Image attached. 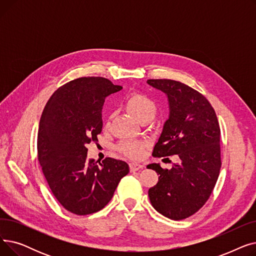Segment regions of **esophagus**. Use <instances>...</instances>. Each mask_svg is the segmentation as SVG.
I'll use <instances>...</instances> for the list:
<instances>
[{"label":"esophagus","mask_w":256,"mask_h":256,"mask_svg":"<svg viewBox=\"0 0 256 256\" xmlns=\"http://www.w3.org/2000/svg\"><path fill=\"white\" fill-rule=\"evenodd\" d=\"M143 168V166L139 163H136V162H132L130 164V172H135V171H138V170H141Z\"/></svg>","instance_id":"34e87169"}]
</instances>
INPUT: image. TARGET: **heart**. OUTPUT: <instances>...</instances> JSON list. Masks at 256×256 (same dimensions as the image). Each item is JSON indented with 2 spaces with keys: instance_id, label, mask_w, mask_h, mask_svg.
<instances>
[{
  "instance_id": "b5f03b06",
  "label": "heart",
  "mask_w": 256,
  "mask_h": 256,
  "mask_svg": "<svg viewBox=\"0 0 256 256\" xmlns=\"http://www.w3.org/2000/svg\"><path fill=\"white\" fill-rule=\"evenodd\" d=\"M126 110L141 124L152 120L158 112L156 102L143 93L135 92L126 100ZM146 144L142 141H122L117 146L120 152L130 158H140L143 156Z\"/></svg>"
}]
</instances>
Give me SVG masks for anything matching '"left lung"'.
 <instances>
[{
    "label": "left lung",
    "instance_id": "8db88e82",
    "mask_svg": "<svg viewBox=\"0 0 256 256\" xmlns=\"http://www.w3.org/2000/svg\"><path fill=\"white\" fill-rule=\"evenodd\" d=\"M147 83L166 94L170 111L152 156L180 158L171 169L156 163L147 166L160 176L148 196L163 216L182 220L204 206L217 182L221 168L218 118L202 94L186 84L167 78Z\"/></svg>",
    "mask_w": 256,
    "mask_h": 256
}]
</instances>
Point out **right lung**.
<instances>
[{
	"label": "right lung",
	"instance_id": "obj_1",
	"mask_svg": "<svg viewBox=\"0 0 256 256\" xmlns=\"http://www.w3.org/2000/svg\"><path fill=\"white\" fill-rule=\"evenodd\" d=\"M121 89L102 76L76 78L52 93L40 118L37 152L44 178L61 206L78 216L104 208L130 172L124 160L87 158V145L102 128L104 100Z\"/></svg>",
	"mask_w": 256,
	"mask_h": 256
}]
</instances>
